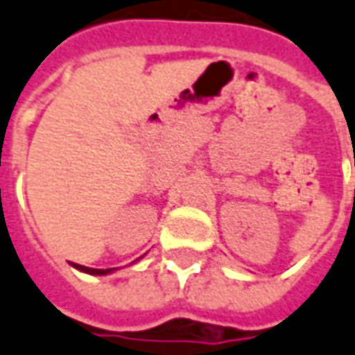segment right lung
<instances>
[{
    "mask_svg": "<svg viewBox=\"0 0 355 355\" xmlns=\"http://www.w3.org/2000/svg\"><path fill=\"white\" fill-rule=\"evenodd\" d=\"M74 268L80 269V271H84V273H89V275H106V273H110V271H112V269L86 268V266H80V263H74Z\"/></svg>",
    "mask_w": 355,
    "mask_h": 355,
    "instance_id": "add662e5",
    "label": "right lung"
}]
</instances>
